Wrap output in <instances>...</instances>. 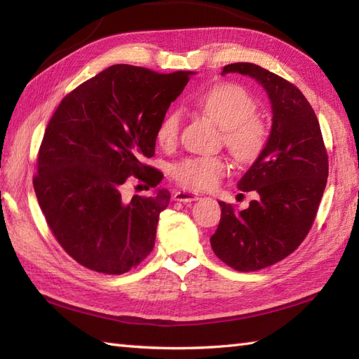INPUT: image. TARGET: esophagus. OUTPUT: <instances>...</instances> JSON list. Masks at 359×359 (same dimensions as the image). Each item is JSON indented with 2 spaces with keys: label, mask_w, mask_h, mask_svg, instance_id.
Here are the masks:
<instances>
[{
  "label": "esophagus",
  "mask_w": 359,
  "mask_h": 359,
  "mask_svg": "<svg viewBox=\"0 0 359 359\" xmlns=\"http://www.w3.org/2000/svg\"><path fill=\"white\" fill-rule=\"evenodd\" d=\"M174 201L177 202H194L199 199V194L197 193H191V191H177L174 193Z\"/></svg>",
  "instance_id": "obj_1"
}]
</instances>
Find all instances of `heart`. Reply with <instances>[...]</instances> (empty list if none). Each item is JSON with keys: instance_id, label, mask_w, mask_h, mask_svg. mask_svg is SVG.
Segmentation results:
<instances>
[{"instance_id": "heart-1", "label": "heart", "mask_w": 359, "mask_h": 359, "mask_svg": "<svg viewBox=\"0 0 359 359\" xmlns=\"http://www.w3.org/2000/svg\"><path fill=\"white\" fill-rule=\"evenodd\" d=\"M196 103L222 128V143L234 160L251 163L261 156L269 140V129L255 116L256 103L245 89L233 83H219L197 97ZM180 125V111L171 109L165 114L156 129V140L160 147H174ZM226 171L228 162L222 156H193L174 165L172 177L185 188L208 189Z\"/></svg>"}]
</instances>
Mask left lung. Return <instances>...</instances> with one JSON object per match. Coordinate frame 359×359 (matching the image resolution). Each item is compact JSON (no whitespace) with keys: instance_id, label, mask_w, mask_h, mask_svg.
<instances>
[{"instance_id":"left-lung-1","label":"left lung","mask_w":359,"mask_h":359,"mask_svg":"<svg viewBox=\"0 0 359 359\" xmlns=\"http://www.w3.org/2000/svg\"><path fill=\"white\" fill-rule=\"evenodd\" d=\"M256 79L270 97L273 125L264 151L238 184L256 191L247 210L222 208L211 236L215 255L238 271H256L287 257L315 222L329 175V156L316 114L293 83L253 63L224 66Z\"/></svg>"}]
</instances>
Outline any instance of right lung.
<instances>
[{
  "label": "right lung",
  "instance_id": "add662e5",
  "mask_svg": "<svg viewBox=\"0 0 359 359\" xmlns=\"http://www.w3.org/2000/svg\"><path fill=\"white\" fill-rule=\"evenodd\" d=\"M189 75L114 65L71 90L49 120L34 189L53 238L86 269L123 274L154 248L170 191L128 202L121 188L160 184L163 174L144 160L154 156L158 121Z\"/></svg>",
  "mask_w": 359,
  "mask_h": 359
}]
</instances>
